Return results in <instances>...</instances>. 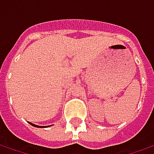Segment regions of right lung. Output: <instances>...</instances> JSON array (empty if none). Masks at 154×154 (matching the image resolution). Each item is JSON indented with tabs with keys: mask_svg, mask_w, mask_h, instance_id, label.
<instances>
[{
	"mask_svg": "<svg viewBox=\"0 0 154 154\" xmlns=\"http://www.w3.org/2000/svg\"><path fill=\"white\" fill-rule=\"evenodd\" d=\"M29 124H30L31 125L35 126V127H39V128H41V127H44V126H38V125H34V124H32V123H29ZM45 127H46V126H45ZM48 127H49V126H48Z\"/></svg>",
	"mask_w": 154,
	"mask_h": 154,
	"instance_id": "add662e5",
	"label": "right lung"
}]
</instances>
